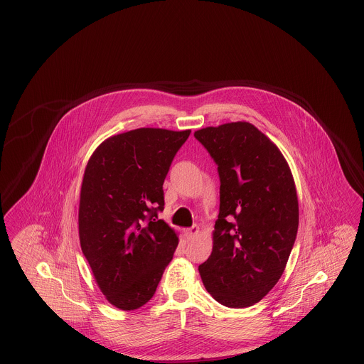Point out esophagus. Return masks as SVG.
<instances>
[{
    "instance_id": "obj_1",
    "label": "esophagus",
    "mask_w": 364,
    "mask_h": 364,
    "mask_svg": "<svg viewBox=\"0 0 364 364\" xmlns=\"http://www.w3.org/2000/svg\"><path fill=\"white\" fill-rule=\"evenodd\" d=\"M184 235H186V237L191 240V239H195L198 235H199V228L198 226H192V228H188V229H184Z\"/></svg>"
}]
</instances>
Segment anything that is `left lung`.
I'll list each match as a JSON object with an SVG mask.
<instances>
[{"instance_id":"1","label":"left lung","mask_w":364,"mask_h":364,"mask_svg":"<svg viewBox=\"0 0 364 364\" xmlns=\"http://www.w3.org/2000/svg\"><path fill=\"white\" fill-rule=\"evenodd\" d=\"M193 136L221 180L213 250L199 273L218 303L250 307L273 289L289 259L299 226L294 176L277 144L251 122L206 127Z\"/></svg>"}]
</instances>
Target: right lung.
Listing matches in <instances>:
<instances>
[{"mask_svg":"<svg viewBox=\"0 0 364 364\" xmlns=\"http://www.w3.org/2000/svg\"><path fill=\"white\" fill-rule=\"evenodd\" d=\"M191 129L138 128L105 139L87 162L79 200V239L106 300L134 311L156 294L178 233L164 210V181Z\"/></svg>","mask_w":364,"mask_h":364,"instance_id":"obj_1","label":"right lung"}]
</instances>
